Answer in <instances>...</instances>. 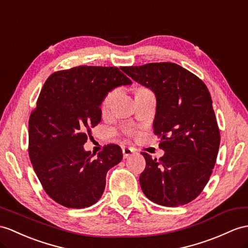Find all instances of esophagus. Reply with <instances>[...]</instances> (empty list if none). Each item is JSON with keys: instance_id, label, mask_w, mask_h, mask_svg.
<instances>
[{"instance_id": "esophagus-1", "label": "esophagus", "mask_w": 248, "mask_h": 248, "mask_svg": "<svg viewBox=\"0 0 248 248\" xmlns=\"http://www.w3.org/2000/svg\"><path fill=\"white\" fill-rule=\"evenodd\" d=\"M134 153H135V150L132 149V148H130V147H124L123 148V156H124L125 159L129 158L130 155H134Z\"/></svg>"}]
</instances>
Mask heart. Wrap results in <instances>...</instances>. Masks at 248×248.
Segmentation results:
<instances>
[{
    "mask_svg": "<svg viewBox=\"0 0 248 248\" xmlns=\"http://www.w3.org/2000/svg\"><path fill=\"white\" fill-rule=\"evenodd\" d=\"M114 92H110V93H108L106 95H105V98L103 99V101H102V104H101V107H102V109L103 110H106L108 107L110 106V104H111V101H112V99H113V96H114ZM128 132L130 135H132V134H135L134 131L132 130H128Z\"/></svg>",
    "mask_w": 248,
    "mask_h": 248,
    "instance_id": "b5f03b06",
    "label": "heart"
}]
</instances>
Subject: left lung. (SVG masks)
Here are the masks:
<instances>
[{
  "mask_svg": "<svg viewBox=\"0 0 248 248\" xmlns=\"http://www.w3.org/2000/svg\"><path fill=\"white\" fill-rule=\"evenodd\" d=\"M122 70L156 98L154 132L165 154L142 153L141 188L150 201L176 207L196 199L207 184L220 146V130L206 85L174 63H149Z\"/></svg>",
  "mask_w": 248,
  "mask_h": 248,
  "instance_id": "8db88e82",
  "label": "left lung"
}]
</instances>
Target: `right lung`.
Here are the masks:
<instances>
[{"mask_svg": "<svg viewBox=\"0 0 248 248\" xmlns=\"http://www.w3.org/2000/svg\"><path fill=\"white\" fill-rule=\"evenodd\" d=\"M117 67L78 66L47 78L29 117L28 153L46 194L68 208H85L99 201L106 173L123 158L108 144L94 158L83 145L101 121V104L112 89L130 85Z\"/></svg>", "mask_w": 248, "mask_h": 248, "instance_id": "add662e5", "label": "right lung"}]
</instances>
